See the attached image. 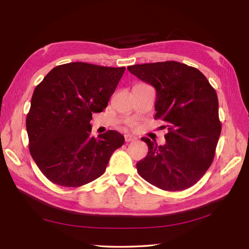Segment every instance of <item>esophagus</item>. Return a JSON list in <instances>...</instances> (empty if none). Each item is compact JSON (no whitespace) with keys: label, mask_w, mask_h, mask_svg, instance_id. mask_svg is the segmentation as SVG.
<instances>
[{"label":"esophagus","mask_w":249,"mask_h":249,"mask_svg":"<svg viewBox=\"0 0 249 249\" xmlns=\"http://www.w3.org/2000/svg\"><path fill=\"white\" fill-rule=\"evenodd\" d=\"M136 138L134 136H131V135H125V141L126 142H130V141H134Z\"/></svg>","instance_id":"1"}]
</instances>
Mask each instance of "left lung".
Here are the masks:
<instances>
[{"mask_svg":"<svg viewBox=\"0 0 249 249\" xmlns=\"http://www.w3.org/2000/svg\"><path fill=\"white\" fill-rule=\"evenodd\" d=\"M140 80L156 89L155 119L166 122V144L149 146L137 163L145 181L168 192L184 190L197 183L212 165L221 133L218 99L199 70L176 61L128 66Z\"/></svg>","mask_w":249,"mask_h":249,"instance_id":"1","label":"left lung"}]
</instances>
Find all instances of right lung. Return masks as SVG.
Here are the masks:
<instances>
[{
	"instance_id": "add662e5",
	"label": "right lung",
	"mask_w": 249,
	"mask_h": 249,
	"mask_svg": "<svg viewBox=\"0 0 249 249\" xmlns=\"http://www.w3.org/2000/svg\"><path fill=\"white\" fill-rule=\"evenodd\" d=\"M125 67L83 62L54 67L34 89L26 115L29 149L37 167L56 185L79 187L105 172L124 137L91 136L92 113L107 107Z\"/></svg>"
}]
</instances>
